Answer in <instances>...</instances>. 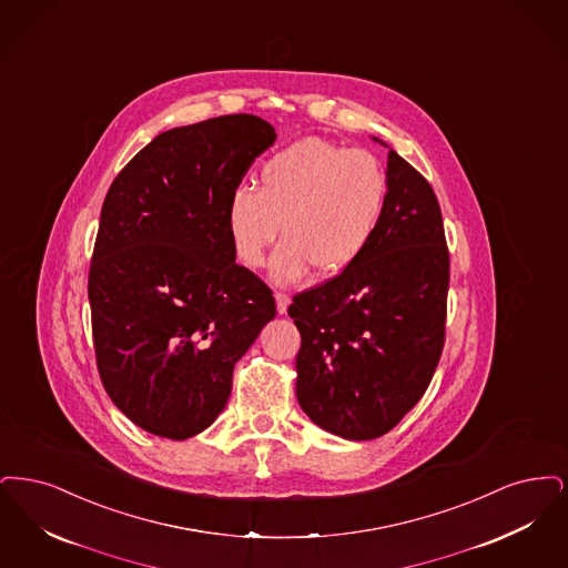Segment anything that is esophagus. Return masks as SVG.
<instances>
[{"mask_svg":"<svg viewBox=\"0 0 568 568\" xmlns=\"http://www.w3.org/2000/svg\"><path fill=\"white\" fill-rule=\"evenodd\" d=\"M288 305H291V296L286 295V293H275V307H277V314H286Z\"/></svg>","mask_w":568,"mask_h":568,"instance_id":"obj_1","label":"esophagus"}]
</instances>
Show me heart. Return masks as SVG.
Instances as JSON below:
<instances>
[{
	"mask_svg": "<svg viewBox=\"0 0 568 568\" xmlns=\"http://www.w3.org/2000/svg\"><path fill=\"white\" fill-rule=\"evenodd\" d=\"M261 189L237 184L226 199V231L237 258L256 270L282 229L272 277L293 284L314 267L326 275L354 265L379 226L388 175L367 150L305 138L261 168Z\"/></svg>",
	"mask_w": 568,
	"mask_h": 568,
	"instance_id": "1",
	"label": "heart"
}]
</instances>
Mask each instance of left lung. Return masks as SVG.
<instances>
[{
    "label": "left lung",
    "instance_id": "obj_1",
    "mask_svg": "<svg viewBox=\"0 0 568 568\" xmlns=\"http://www.w3.org/2000/svg\"><path fill=\"white\" fill-rule=\"evenodd\" d=\"M386 175L388 197L369 247L288 307L301 333L298 405L349 442L395 428L426 393L445 342L449 252L439 201L393 149Z\"/></svg>",
    "mask_w": 568,
    "mask_h": 568
}]
</instances>
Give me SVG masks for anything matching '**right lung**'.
<instances>
[{
	"instance_id": "right-lung-1",
	"label": "right lung",
	"mask_w": 568,
	"mask_h": 568,
	"mask_svg": "<svg viewBox=\"0 0 568 568\" xmlns=\"http://www.w3.org/2000/svg\"><path fill=\"white\" fill-rule=\"evenodd\" d=\"M275 129L229 114L156 135L105 195L89 270L99 377L140 428L189 439L219 418L233 367L275 316L235 263L226 199Z\"/></svg>"
}]
</instances>
